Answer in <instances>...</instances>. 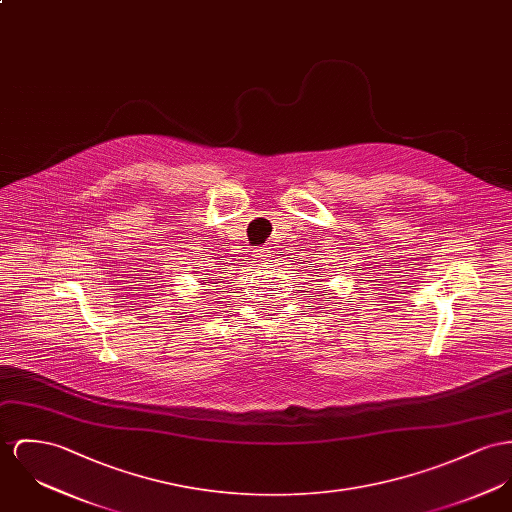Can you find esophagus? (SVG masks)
Segmentation results:
<instances>
[{"instance_id": "34e87169", "label": "esophagus", "mask_w": 512, "mask_h": 512, "mask_svg": "<svg viewBox=\"0 0 512 512\" xmlns=\"http://www.w3.org/2000/svg\"><path fill=\"white\" fill-rule=\"evenodd\" d=\"M253 257H255L257 261H267V259L271 257V251H269L267 247H259V249L253 251Z\"/></svg>"}]
</instances>
